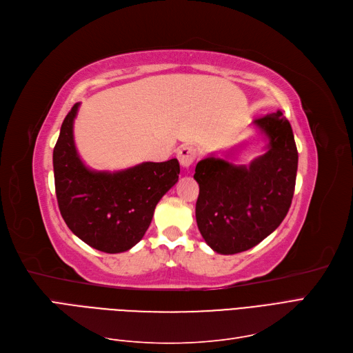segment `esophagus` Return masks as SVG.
Masks as SVG:
<instances>
[{
	"mask_svg": "<svg viewBox=\"0 0 353 353\" xmlns=\"http://www.w3.org/2000/svg\"><path fill=\"white\" fill-rule=\"evenodd\" d=\"M196 155H198L196 150H194L193 147H188V145L181 147V148L177 151L179 163H180L181 167H185V168H188V167H190V165L193 164V161L196 160Z\"/></svg>",
	"mask_w": 353,
	"mask_h": 353,
	"instance_id": "1",
	"label": "esophagus"
}]
</instances>
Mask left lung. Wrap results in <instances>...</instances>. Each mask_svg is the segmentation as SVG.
<instances>
[{
  "instance_id": "8db88e82",
  "label": "left lung",
  "mask_w": 353,
  "mask_h": 353,
  "mask_svg": "<svg viewBox=\"0 0 353 353\" xmlns=\"http://www.w3.org/2000/svg\"><path fill=\"white\" fill-rule=\"evenodd\" d=\"M253 125L268 138L263 155L249 165L211 155L194 168L198 228L219 254L257 245L279 227L292 202L298 151L291 123L278 110L257 117Z\"/></svg>"
}]
</instances>
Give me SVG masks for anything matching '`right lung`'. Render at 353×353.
<instances>
[{
    "label": "right lung",
    "mask_w": 353,
    "mask_h": 353,
    "mask_svg": "<svg viewBox=\"0 0 353 353\" xmlns=\"http://www.w3.org/2000/svg\"><path fill=\"white\" fill-rule=\"evenodd\" d=\"M80 103L65 116L54 148L55 190L65 224L90 247L126 252L148 230L157 203L179 180L176 159L141 163L121 172H94L80 159L74 119Z\"/></svg>",
    "instance_id": "right-lung-1"
}]
</instances>
